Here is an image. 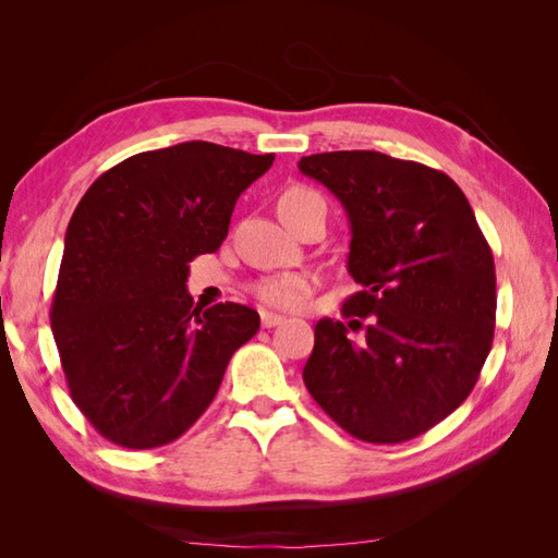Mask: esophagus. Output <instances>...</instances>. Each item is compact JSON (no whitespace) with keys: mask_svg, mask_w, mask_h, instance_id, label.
I'll return each mask as SVG.
<instances>
[{"mask_svg":"<svg viewBox=\"0 0 558 558\" xmlns=\"http://www.w3.org/2000/svg\"><path fill=\"white\" fill-rule=\"evenodd\" d=\"M283 316H279V314H272V312H260V324H263V328H275V326H281L283 324Z\"/></svg>","mask_w":558,"mask_h":558,"instance_id":"34e87169","label":"esophagus"}]
</instances>
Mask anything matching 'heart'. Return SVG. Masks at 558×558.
Returning a JSON list of instances; mask_svg holds the SVG:
<instances>
[{"mask_svg":"<svg viewBox=\"0 0 558 558\" xmlns=\"http://www.w3.org/2000/svg\"><path fill=\"white\" fill-rule=\"evenodd\" d=\"M314 199H320L314 191L302 189V185H293V189H289L279 197V214L293 211ZM312 289H314V279L310 275L286 272V275L260 279L256 286H253V295H256L267 307L293 312L305 305L307 298L312 295Z\"/></svg>","mask_w":558,"mask_h":558,"instance_id":"1","label":"heart"}]
</instances>
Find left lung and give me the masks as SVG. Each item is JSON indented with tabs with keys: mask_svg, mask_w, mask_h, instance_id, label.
<instances>
[{
	"mask_svg": "<svg viewBox=\"0 0 558 558\" xmlns=\"http://www.w3.org/2000/svg\"><path fill=\"white\" fill-rule=\"evenodd\" d=\"M351 226L349 324L320 318L307 391L363 442L398 445L470 396L492 351L496 267L463 191L445 172L379 150L300 158ZM366 335L353 343L349 329Z\"/></svg>",
	"mask_w": 558,
	"mask_h": 558,
	"instance_id": "8db88e82",
	"label": "left lung"
}]
</instances>
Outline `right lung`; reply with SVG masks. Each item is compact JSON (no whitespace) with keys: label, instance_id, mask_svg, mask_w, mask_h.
<instances>
[{"label":"right lung","instance_id":"add662e5","mask_svg":"<svg viewBox=\"0 0 558 558\" xmlns=\"http://www.w3.org/2000/svg\"><path fill=\"white\" fill-rule=\"evenodd\" d=\"M275 154L211 142L144 150L99 177L64 234L50 328L72 400L125 449L174 442L205 412L256 310L193 307L189 263L228 238Z\"/></svg>","mask_w":558,"mask_h":558}]
</instances>
